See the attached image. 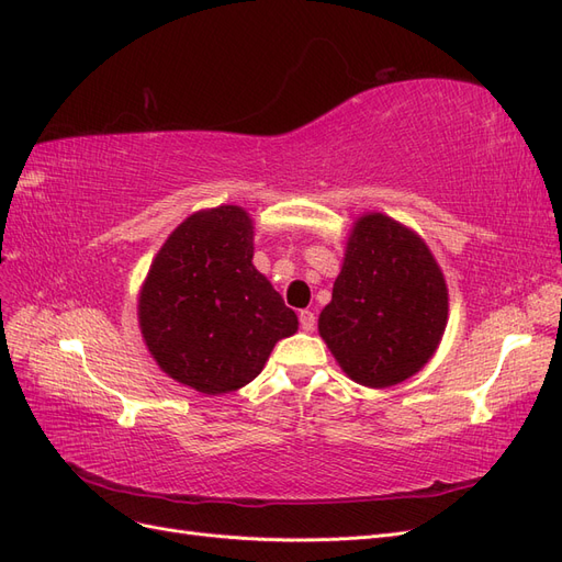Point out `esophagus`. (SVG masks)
<instances>
[{
  "instance_id": "obj_1",
  "label": "esophagus",
  "mask_w": 562,
  "mask_h": 562,
  "mask_svg": "<svg viewBox=\"0 0 562 562\" xmlns=\"http://www.w3.org/2000/svg\"><path fill=\"white\" fill-rule=\"evenodd\" d=\"M299 323L303 331H313L315 329V315L311 311H301L299 313Z\"/></svg>"
}]
</instances>
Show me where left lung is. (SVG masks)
Masks as SVG:
<instances>
[{
	"mask_svg": "<svg viewBox=\"0 0 562 562\" xmlns=\"http://www.w3.org/2000/svg\"><path fill=\"white\" fill-rule=\"evenodd\" d=\"M445 325L447 286L424 239L383 214L362 216L317 323L341 370L362 386H395L430 360Z\"/></svg>",
	"mask_w": 562,
	"mask_h": 562,
	"instance_id": "obj_1",
	"label": "left lung"
}]
</instances>
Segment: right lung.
<instances>
[{"mask_svg":"<svg viewBox=\"0 0 562 562\" xmlns=\"http://www.w3.org/2000/svg\"><path fill=\"white\" fill-rule=\"evenodd\" d=\"M251 218L239 206L198 212L159 249L143 284V339L162 370L206 395L243 389L296 313L251 263Z\"/></svg>","mask_w":562,"mask_h":562,"instance_id":"right-lung-1","label":"right lung"}]
</instances>
